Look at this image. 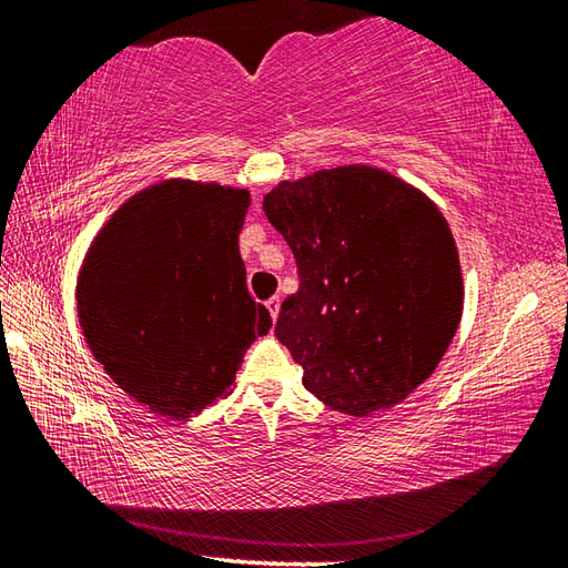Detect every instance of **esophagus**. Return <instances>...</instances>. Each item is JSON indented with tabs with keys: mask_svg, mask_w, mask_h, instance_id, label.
I'll list each match as a JSON object with an SVG mask.
<instances>
[{
	"mask_svg": "<svg viewBox=\"0 0 568 568\" xmlns=\"http://www.w3.org/2000/svg\"><path fill=\"white\" fill-rule=\"evenodd\" d=\"M265 305H267V311H271V318L275 321V318H277V313H281V297L273 295L271 301H267Z\"/></svg>",
	"mask_w": 568,
	"mask_h": 568,
	"instance_id": "34e87169",
	"label": "esophagus"
}]
</instances>
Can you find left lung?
<instances>
[{
  "instance_id": "left-lung-1",
  "label": "left lung",
  "mask_w": 568,
  "mask_h": 568,
  "mask_svg": "<svg viewBox=\"0 0 568 568\" xmlns=\"http://www.w3.org/2000/svg\"><path fill=\"white\" fill-rule=\"evenodd\" d=\"M263 210L301 277L275 335L303 368V386L355 418L396 406L436 371L464 311L446 217L368 165L281 182Z\"/></svg>"
}]
</instances>
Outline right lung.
<instances>
[{
	"label": "right lung",
	"mask_w": 568,
	"mask_h": 568,
	"mask_svg": "<svg viewBox=\"0 0 568 568\" xmlns=\"http://www.w3.org/2000/svg\"><path fill=\"white\" fill-rule=\"evenodd\" d=\"M247 190L168 180L132 195L94 237L77 313L108 376L150 410L190 418L225 396L271 313L237 250Z\"/></svg>",
	"instance_id": "add662e5"
}]
</instances>
